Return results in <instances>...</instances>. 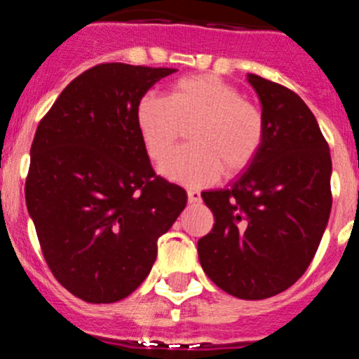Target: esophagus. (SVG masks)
Wrapping results in <instances>:
<instances>
[{
    "label": "esophagus",
    "instance_id": "1",
    "mask_svg": "<svg viewBox=\"0 0 359 359\" xmlns=\"http://www.w3.org/2000/svg\"><path fill=\"white\" fill-rule=\"evenodd\" d=\"M201 201V191L195 190V188H190V190H188V202H190V204H198Z\"/></svg>",
    "mask_w": 359,
    "mask_h": 359
}]
</instances>
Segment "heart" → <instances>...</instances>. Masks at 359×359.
Masks as SVG:
<instances>
[{
    "instance_id": "b5f03b06",
    "label": "heart",
    "mask_w": 359,
    "mask_h": 359,
    "mask_svg": "<svg viewBox=\"0 0 359 359\" xmlns=\"http://www.w3.org/2000/svg\"><path fill=\"white\" fill-rule=\"evenodd\" d=\"M136 123L154 161L164 158L190 128V145L176 149L161 164L162 175L190 187L210 183L221 171L236 175L245 169L259 154L266 133L259 107L214 74L183 77L168 97L145 95Z\"/></svg>"
}]
</instances>
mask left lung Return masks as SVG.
<instances>
[{
	"mask_svg": "<svg viewBox=\"0 0 359 359\" xmlns=\"http://www.w3.org/2000/svg\"><path fill=\"white\" fill-rule=\"evenodd\" d=\"M247 81L261 100L264 142L226 188L202 191L214 226L197 249L219 289L259 301L294 285L315 257L332 209V158L299 95L256 74Z\"/></svg>",
	"mask_w": 359,
	"mask_h": 359,
	"instance_id": "left-lung-1",
	"label": "left lung"
}]
</instances>
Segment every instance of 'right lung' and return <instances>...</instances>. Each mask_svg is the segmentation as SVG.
Returning a JSON list of instances; mask_svg holds the SVG:
<instances>
[{"label":"right lung","instance_id":"right-lung-1","mask_svg":"<svg viewBox=\"0 0 359 359\" xmlns=\"http://www.w3.org/2000/svg\"><path fill=\"white\" fill-rule=\"evenodd\" d=\"M176 69L100 64L65 88L36 129L25 202L55 278L93 304L149 276L157 240L187 191L154 172L136 123L140 100Z\"/></svg>","mask_w":359,"mask_h":359}]
</instances>
